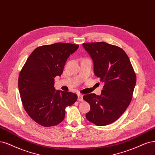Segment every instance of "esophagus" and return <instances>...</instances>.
I'll use <instances>...</instances> for the list:
<instances>
[{"label": "esophagus", "mask_w": 155, "mask_h": 155, "mask_svg": "<svg viewBox=\"0 0 155 155\" xmlns=\"http://www.w3.org/2000/svg\"><path fill=\"white\" fill-rule=\"evenodd\" d=\"M78 100L79 101H83V95H81V94H78Z\"/></svg>", "instance_id": "obj_1"}]
</instances>
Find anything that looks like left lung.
Segmentation results:
<instances>
[{"label":"left lung","instance_id":"8db88e82","mask_svg":"<svg viewBox=\"0 0 155 155\" xmlns=\"http://www.w3.org/2000/svg\"><path fill=\"white\" fill-rule=\"evenodd\" d=\"M83 46L93 60L94 74L104 83L100 95L83 96L90 105L86 118L99 126L113 123L130 104L136 84L135 71L119 47L103 41L84 43Z\"/></svg>","mask_w":155,"mask_h":155}]
</instances>
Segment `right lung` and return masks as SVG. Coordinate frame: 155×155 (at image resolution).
Segmentation results:
<instances>
[{
    "mask_svg": "<svg viewBox=\"0 0 155 155\" xmlns=\"http://www.w3.org/2000/svg\"><path fill=\"white\" fill-rule=\"evenodd\" d=\"M79 45L56 43L37 47L28 57L18 78V89L24 108L38 124L50 127L61 122L65 108L78 99L76 94L54 88L67 58Z\"/></svg>",
    "mask_w": 155,
    "mask_h": 155,
    "instance_id": "right-lung-1",
    "label": "right lung"
}]
</instances>
